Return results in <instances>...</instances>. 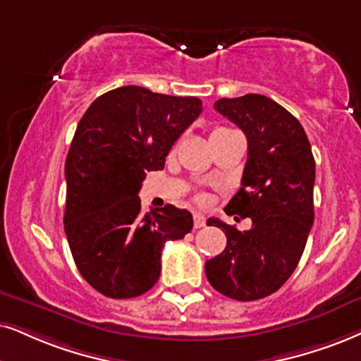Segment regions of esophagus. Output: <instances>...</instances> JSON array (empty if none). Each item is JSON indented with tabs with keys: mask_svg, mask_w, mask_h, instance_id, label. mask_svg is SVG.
Here are the masks:
<instances>
[{
	"mask_svg": "<svg viewBox=\"0 0 361 361\" xmlns=\"http://www.w3.org/2000/svg\"><path fill=\"white\" fill-rule=\"evenodd\" d=\"M193 223H195V228H202V226H204V223H207V218H204V214H202V213H195Z\"/></svg>",
	"mask_w": 361,
	"mask_h": 361,
	"instance_id": "34e87169",
	"label": "esophagus"
}]
</instances>
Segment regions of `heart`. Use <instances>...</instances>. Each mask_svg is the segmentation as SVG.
Here are the masks:
<instances>
[{
	"mask_svg": "<svg viewBox=\"0 0 361 361\" xmlns=\"http://www.w3.org/2000/svg\"><path fill=\"white\" fill-rule=\"evenodd\" d=\"M220 130H223V128H220ZM220 130H216V131H220ZM213 133H214V131H213Z\"/></svg>",
	"mask_w": 361,
	"mask_h": 361,
	"instance_id": "b5f03b06",
	"label": "heart"
}]
</instances>
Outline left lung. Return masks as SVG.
I'll return each mask as SVG.
<instances>
[{
	"label": "left lung",
	"instance_id": "8db88e82",
	"mask_svg": "<svg viewBox=\"0 0 361 361\" xmlns=\"http://www.w3.org/2000/svg\"><path fill=\"white\" fill-rule=\"evenodd\" d=\"M214 109L248 140L241 188L225 213L252 218V228L240 231L209 218L226 246L204 263V273L221 295L253 302L281 288L302 258L314 216V159L303 126L271 98H221Z\"/></svg>",
	"mask_w": 361,
	"mask_h": 361
}]
</instances>
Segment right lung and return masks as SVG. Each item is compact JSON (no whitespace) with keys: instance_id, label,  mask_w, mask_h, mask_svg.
<instances>
[{"instance_id":"obj_1","label":"right lung","mask_w":361,"mask_h":361,"mask_svg":"<svg viewBox=\"0 0 361 361\" xmlns=\"http://www.w3.org/2000/svg\"><path fill=\"white\" fill-rule=\"evenodd\" d=\"M202 99L121 86L90 104L66 157L65 233L81 276L108 298L147 293L161 271L166 241L193 228L188 209H141L148 171L165 168Z\"/></svg>"}]
</instances>
